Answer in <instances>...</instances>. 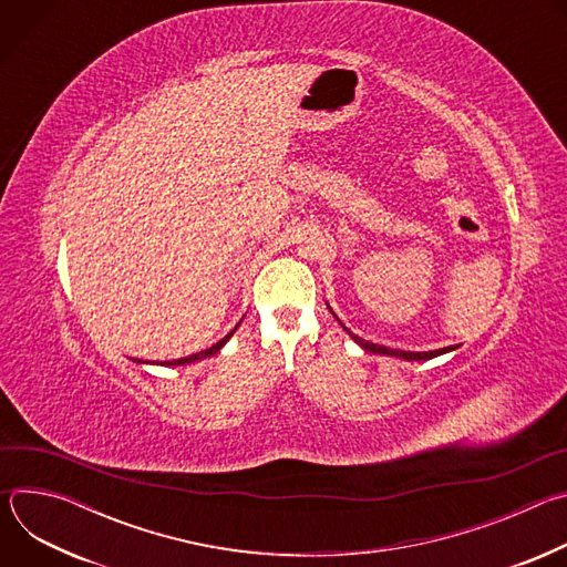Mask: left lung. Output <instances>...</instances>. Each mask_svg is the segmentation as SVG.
<instances>
[{
    "label": "left lung",
    "instance_id": "8db88e82",
    "mask_svg": "<svg viewBox=\"0 0 567 567\" xmlns=\"http://www.w3.org/2000/svg\"><path fill=\"white\" fill-rule=\"evenodd\" d=\"M339 320V318H337ZM343 326V322H341ZM343 330L350 334V330L343 326ZM365 352H374V354H388V357H399V359H406V361H429V359H435V357H440V354H446V352H451V350H455V348H442V350H433V352H406V350H390V348H385V346H377V343H370V341H363L361 337H357V334H350Z\"/></svg>",
    "mask_w": 567,
    "mask_h": 567
}]
</instances>
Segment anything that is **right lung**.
<instances>
[{"mask_svg": "<svg viewBox=\"0 0 567 567\" xmlns=\"http://www.w3.org/2000/svg\"><path fill=\"white\" fill-rule=\"evenodd\" d=\"M235 330H237V326H235ZM233 330V332H235ZM233 332H228L221 341H217L213 348H208V350H202V352H197V354H190V357H184V359H177V361H164L161 365H186V363H193V361H199V359H206V357H213V354H217L221 348H224V343L233 337Z\"/></svg>", "mask_w": 567, "mask_h": 567, "instance_id": "1", "label": "right lung"}]
</instances>
